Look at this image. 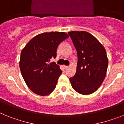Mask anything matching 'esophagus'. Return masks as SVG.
<instances>
[{
	"mask_svg": "<svg viewBox=\"0 0 124 124\" xmlns=\"http://www.w3.org/2000/svg\"><path fill=\"white\" fill-rule=\"evenodd\" d=\"M63 67H64V68L65 70L68 69V66H65V65H64V66H63Z\"/></svg>",
	"mask_w": 124,
	"mask_h": 124,
	"instance_id": "1",
	"label": "esophagus"
}]
</instances>
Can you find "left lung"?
<instances>
[{
    "label": "left lung",
    "mask_w": 124,
    "mask_h": 124,
    "mask_svg": "<svg viewBox=\"0 0 124 124\" xmlns=\"http://www.w3.org/2000/svg\"><path fill=\"white\" fill-rule=\"evenodd\" d=\"M77 50L76 73L70 81L73 89L84 95L94 93L103 83L108 60L105 47L97 39L85 31L68 33Z\"/></svg>",
    "instance_id": "1"
}]
</instances>
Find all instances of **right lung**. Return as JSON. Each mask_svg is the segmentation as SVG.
<instances>
[{
    "label": "right lung",
    "instance_id": "obj_1",
    "mask_svg": "<svg viewBox=\"0 0 124 124\" xmlns=\"http://www.w3.org/2000/svg\"><path fill=\"white\" fill-rule=\"evenodd\" d=\"M68 37L64 32L43 33L30 40L21 51V75L28 88L36 94L47 96L54 90L62 71L56 63L49 62L56 58L58 46Z\"/></svg>",
    "mask_w": 124,
    "mask_h": 124
}]
</instances>
